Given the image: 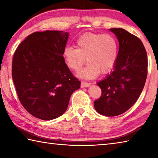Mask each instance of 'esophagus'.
Listing matches in <instances>:
<instances>
[{
  "instance_id": "esophagus-1",
  "label": "esophagus",
  "mask_w": 158,
  "mask_h": 158,
  "mask_svg": "<svg viewBox=\"0 0 158 158\" xmlns=\"http://www.w3.org/2000/svg\"><path fill=\"white\" fill-rule=\"evenodd\" d=\"M90 84L89 83L87 82H84V81H81V88H85V87H89Z\"/></svg>"
}]
</instances>
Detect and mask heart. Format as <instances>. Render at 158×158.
<instances>
[{
	"mask_svg": "<svg viewBox=\"0 0 158 158\" xmlns=\"http://www.w3.org/2000/svg\"><path fill=\"white\" fill-rule=\"evenodd\" d=\"M77 49L67 47L63 57L67 65L78 70L85 62L87 65L79 70L77 75L84 79H95L102 73L105 74L114 68L118 54V44L111 34L88 33L79 37L76 42Z\"/></svg>",
	"mask_w": 158,
	"mask_h": 158,
	"instance_id": "b5f03b06",
	"label": "heart"
}]
</instances>
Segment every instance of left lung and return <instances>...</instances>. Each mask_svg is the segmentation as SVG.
<instances>
[{
	"instance_id": "left-lung-1",
	"label": "left lung",
	"mask_w": 158,
	"mask_h": 158,
	"mask_svg": "<svg viewBox=\"0 0 158 158\" xmlns=\"http://www.w3.org/2000/svg\"><path fill=\"white\" fill-rule=\"evenodd\" d=\"M119 42L116 63L106 78L99 81L102 95L94 102L95 110L106 116L123 114L139 97L148 73V58L137 37L123 28H110Z\"/></svg>"
}]
</instances>
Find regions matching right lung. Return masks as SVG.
<instances>
[{
  "instance_id": "obj_1",
  "label": "right lung",
  "mask_w": 158,
  "mask_h": 158,
  "mask_svg": "<svg viewBox=\"0 0 158 158\" xmlns=\"http://www.w3.org/2000/svg\"><path fill=\"white\" fill-rule=\"evenodd\" d=\"M68 37L61 31L35 32L14 53L12 76L18 98L37 118L50 121L63 115L72 94L80 88L63 55Z\"/></svg>"
}]
</instances>
